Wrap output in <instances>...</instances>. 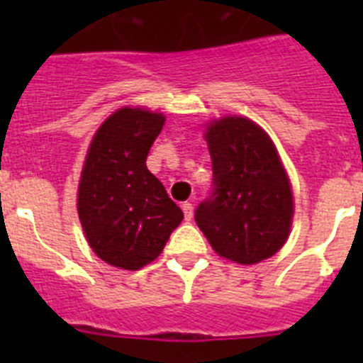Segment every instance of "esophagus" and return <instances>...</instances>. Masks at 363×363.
I'll return each mask as SVG.
<instances>
[{
	"mask_svg": "<svg viewBox=\"0 0 363 363\" xmlns=\"http://www.w3.org/2000/svg\"><path fill=\"white\" fill-rule=\"evenodd\" d=\"M182 209H184L185 220H191V218H192V213H194V207H192L191 201H185V203L182 205Z\"/></svg>",
	"mask_w": 363,
	"mask_h": 363,
	"instance_id": "1",
	"label": "esophagus"
}]
</instances>
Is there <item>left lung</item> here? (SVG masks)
I'll return each instance as SVG.
<instances>
[{"label": "left lung", "instance_id": "8db88e82", "mask_svg": "<svg viewBox=\"0 0 363 363\" xmlns=\"http://www.w3.org/2000/svg\"><path fill=\"white\" fill-rule=\"evenodd\" d=\"M214 194L196 223L218 256L255 265L277 255L291 234L294 196L277 145L256 121L227 114L205 125Z\"/></svg>", "mask_w": 363, "mask_h": 363}]
</instances>
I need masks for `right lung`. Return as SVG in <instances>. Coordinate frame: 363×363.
I'll use <instances>...</instances> for the list:
<instances>
[{"instance_id":"obj_1","label":"right lung","mask_w":363,"mask_h":363,"mask_svg":"<svg viewBox=\"0 0 363 363\" xmlns=\"http://www.w3.org/2000/svg\"><path fill=\"white\" fill-rule=\"evenodd\" d=\"M163 125V112L127 105L99 125L86 149L76 207L86 243L112 267H145L184 220L145 163Z\"/></svg>"}]
</instances>
